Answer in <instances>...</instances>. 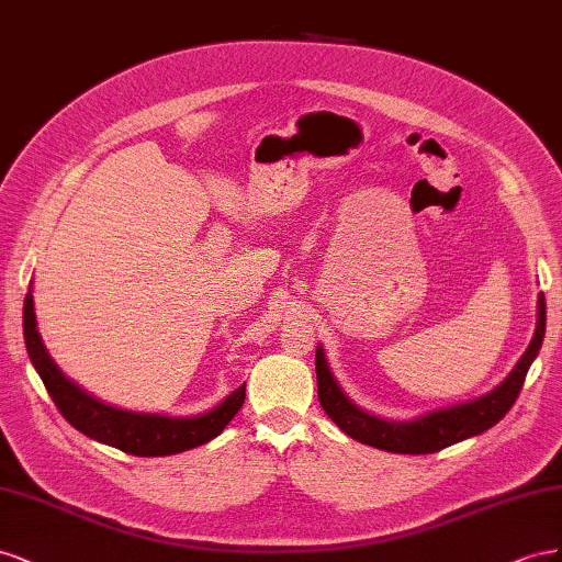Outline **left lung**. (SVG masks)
Returning a JSON list of instances; mask_svg holds the SVG:
<instances>
[{
  "mask_svg": "<svg viewBox=\"0 0 562 562\" xmlns=\"http://www.w3.org/2000/svg\"><path fill=\"white\" fill-rule=\"evenodd\" d=\"M547 331V301L539 294L537 301V329L530 346L520 356L516 367L508 376L494 386L490 393L457 403L450 407H438L424 412L414 419H381L370 412L360 409L352 400L344 393L339 381L334 379L325 348L317 344L315 350V374H317V397L319 405L327 412L329 419L339 426L346 436L362 445L376 447V450L397 452V454H432L445 450L454 442L480 436L494 424H499L506 412L516 403V397L522 389L527 370L539 356V348Z\"/></svg>",
  "mask_w": 562,
  "mask_h": 562,
  "instance_id": "8db88e82",
  "label": "left lung"
}]
</instances>
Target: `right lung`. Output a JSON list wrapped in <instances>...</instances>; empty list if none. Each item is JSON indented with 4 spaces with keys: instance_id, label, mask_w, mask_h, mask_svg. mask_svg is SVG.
Returning <instances> with one entry per match:
<instances>
[{
    "instance_id": "obj_1",
    "label": "right lung",
    "mask_w": 562,
    "mask_h": 562,
    "mask_svg": "<svg viewBox=\"0 0 562 562\" xmlns=\"http://www.w3.org/2000/svg\"><path fill=\"white\" fill-rule=\"evenodd\" d=\"M23 336L32 367L37 370L46 391H49L52 400L60 414L66 416L68 424H72L79 432H85L87 438L117 447V450L126 454L169 457L192 450V447H200L221 436L223 428L233 422V416L245 403L243 383L226 400H221L216 407L195 416H167L105 405L103 400L79 389L52 360L37 329L32 286L23 303Z\"/></svg>"
}]
</instances>
